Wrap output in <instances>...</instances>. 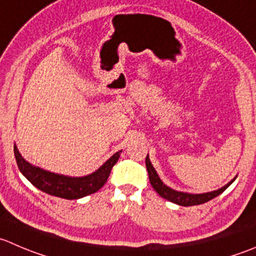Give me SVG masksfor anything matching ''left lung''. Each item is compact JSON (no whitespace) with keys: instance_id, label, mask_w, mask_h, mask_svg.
<instances>
[{"instance_id":"8db88e82","label":"left lung","mask_w":256,"mask_h":256,"mask_svg":"<svg viewBox=\"0 0 256 256\" xmlns=\"http://www.w3.org/2000/svg\"><path fill=\"white\" fill-rule=\"evenodd\" d=\"M145 162H146V168H148V178H150L151 186L154 188V190H155L161 198L174 202V204L181 205V206H192V205H200V204H204V202H210V200L214 199V198L219 196L222 192H224V191L226 190L232 182H234L235 178H236V176H235L230 182H228L226 185L218 188V190L210 191V192H202V194H190V192H184V191L174 190V188H168V185H165V184L162 182V180L158 178L155 168H154L152 164H151L148 155L146 156Z\"/></svg>"}]
</instances>
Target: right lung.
Wrapping results in <instances>:
<instances>
[{"instance_id": "right-lung-1", "label": "right lung", "mask_w": 256, "mask_h": 256, "mask_svg": "<svg viewBox=\"0 0 256 256\" xmlns=\"http://www.w3.org/2000/svg\"><path fill=\"white\" fill-rule=\"evenodd\" d=\"M14 151L20 171L32 185L46 194L68 200L81 199L100 190L108 181L111 168L118 162L121 154V150L114 154L92 174L86 176H68L51 172L30 164L22 158L16 144L14 145Z\"/></svg>"}]
</instances>
